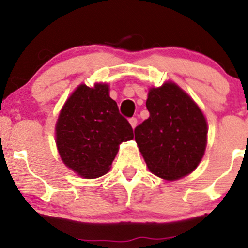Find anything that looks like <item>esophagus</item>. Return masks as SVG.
<instances>
[{
    "instance_id": "esophagus-1",
    "label": "esophagus",
    "mask_w": 248,
    "mask_h": 248,
    "mask_svg": "<svg viewBox=\"0 0 248 248\" xmlns=\"http://www.w3.org/2000/svg\"><path fill=\"white\" fill-rule=\"evenodd\" d=\"M129 124H130V126H132V128L134 129V128L136 127V124H138V120H136L135 118L129 119Z\"/></svg>"
}]
</instances>
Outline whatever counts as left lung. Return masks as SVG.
Returning <instances> with one entry per match:
<instances>
[{"instance_id": "obj_1", "label": "left lung", "mask_w": 248, "mask_h": 248, "mask_svg": "<svg viewBox=\"0 0 248 248\" xmlns=\"http://www.w3.org/2000/svg\"><path fill=\"white\" fill-rule=\"evenodd\" d=\"M149 118L134 130L149 171L164 181L190 175L207 144V121L197 102L176 82L148 90Z\"/></svg>"}]
</instances>
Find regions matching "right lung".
I'll return each mask as SVG.
<instances>
[{"mask_svg":"<svg viewBox=\"0 0 248 248\" xmlns=\"http://www.w3.org/2000/svg\"><path fill=\"white\" fill-rule=\"evenodd\" d=\"M55 134L62 163L86 179L109 171L120 144L134 139L106 82L78 85L62 105Z\"/></svg>","mask_w":248,"mask_h":248,"instance_id":"right-lung-1","label":"right lung"}]
</instances>
